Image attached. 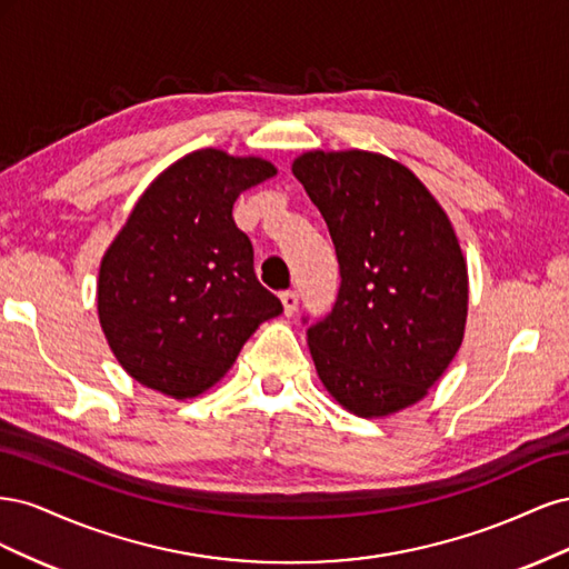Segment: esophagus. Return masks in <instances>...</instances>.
Instances as JSON below:
<instances>
[{
    "label": "esophagus",
    "instance_id": "esophagus-1",
    "mask_svg": "<svg viewBox=\"0 0 569 569\" xmlns=\"http://www.w3.org/2000/svg\"><path fill=\"white\" fill-rule=\"evenodd\" d=\"M280 299H282V306H284V316L287 318L295 316L297 308H299V295H297V291H282Z\"/></svg>",
    "mask_w": 569,
    "mask_h": 569
}]
</instances>
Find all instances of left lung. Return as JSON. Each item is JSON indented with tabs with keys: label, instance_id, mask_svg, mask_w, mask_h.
<instances>
[{
	"label": "left lung",
	"instance_id": "obj_1",
	"mask_svg": "<svg viewBox=\"0 0 569 569\" xmlns=\"http://www.w3.org/2000/svg\"><path fill=\"white\" fill-rule=\"evenodd\" d=\"M291 173L327 222L341 274L332 313L306 332L325 389L360 418L418 403L468 320V266L449 216L382 153L316 149Z\"/></svg>",
	"mask_w": 569,
	"mask_h": 569
}]
</instances>
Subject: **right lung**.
<instances>
[{
    "instance_id": "1",
    "label": "right lung",
    "mask_w": 569,
    "mask_h": 569,
    "mask_svg": "<svg viewBox=\"0 0 569 569\" xmlns=\"http://www.w3.org/2000/svg\"><path fill=\"white\" fill-rule=\"evenodd\" d=\"M278 173L258 157L187 153L153 180L99 266L97 311L123 370L173 399L211 389L280 299L258 282L234 226L244 189Z\"/></svg>"
}]
</instances>
